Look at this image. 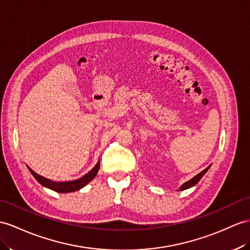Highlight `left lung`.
Returning a JSON list of instances; mask_svg holds the SVG:
<instances>
[{
	"label": "left lung",
	"mask_w": 250,
	"mask_h": 250,
	"mask_svg": "<svg viewBox=\"0 0 250 250\" xmlns=\"http://www.w3.org/2000/svg\"><path fill=\"white\" fill-rule=\"evenodd\" d=\"M209 167H208L207 168H205L203 172H200L198 175H196L195 177H193L191 180H188V181L185 182V184L180 187L179 191H184V190H187V188H191V187H193V186H195V185L197 184V182H198L200 179H202L203 176L207 173V171H208Z\"/></svg>",
	"instance_id": "left-lung-1"
}]
</instances>
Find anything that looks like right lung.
<instances>
[{"mask_svg":"<svg viewBox=\"0 0 250 250\" xmlns=\"http://www.w3.org/2000/svg\"><path fill=\"white\" fill-rule=\"evenodd\" d=\"M99 168H100V162H97L96 166L92 169H91V171L88 174L83 176L82 178H79V179L74 180V181L55 182V181H52V180L47 179V178L42 177V176L38 175L37 173H35L32 168L28 167L30 173H32V175L36 178V180L39 182V184H41L42 186L45 187V188H51V190H53V191H56L58 193L75 192V191L79 190V188H83L84 186L88 185L89 182L95 177L97 172H99Z\"/></svg>","mask_w":250,"mask_h":250,"instance_id":"right-lung-1","label":"right lung"}]
</instances>
